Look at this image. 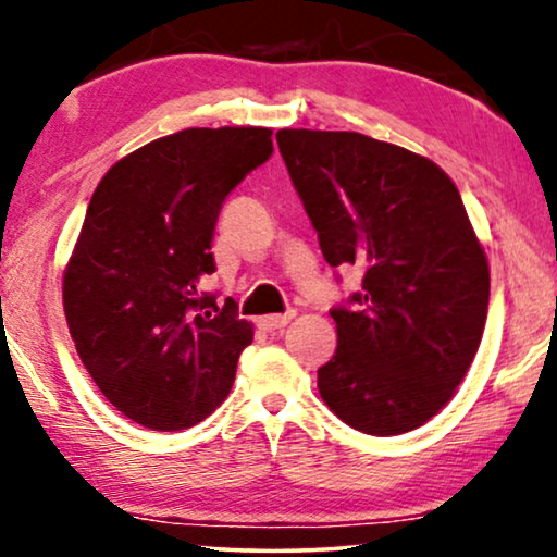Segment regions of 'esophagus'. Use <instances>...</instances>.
<instances>
[{
    "mask_svg": "<svg viewBox=\"0 0 557 557\" xmlns=\"http://www.w3.org/2000/svg\"><path fill=\"white\" fill-rule=\"evenodd\" d=\"M292 319H294V311H288V314H269L258 319V326H261L263 332H281L288 322H292Z\"/></svg>",
    "mask_w": 557,
    "mask_h": 557,
    "instance_id": "1",
    "label": "esophagus"
}]
</instances>
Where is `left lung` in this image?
Masks as SVG:
<instances>
[{
  "instance_id": "obj_1",
  "label": "left lung",
  "mask_w": 557,
  "mask_h": 557,
  "mask_svg": "<svg viewBox=\"0 0 557 557\" xmlns=\"http://www.w3.org/2000/svg\"><path fill=\"white\" fill-rule=\"evenodd\" d=\"M276 141L326 263L364 273L355 309H332L319 395L370 436L413 431L454 398L490 307L459 189L431 159L357 132L281 128Z\"/></svg>"
}]
</instances>
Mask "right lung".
Masks as SVG:
<instances>
[{
  "label": "right lung",
  "mask_w": 557,
  "mask_h": 557,
  "mask_svg": "<svg viewBox=\"0 0 557 557\" xmlns=\"http://www.w3.org/2000/svg\"><path fill=\"white\" fill-rule=\"evenodd\" d=\"M271 128H185L98 182L63 271L81 362L113 408L151 431L193 429L231 393L253 324L200 292L225 197L271 157Z\"/></svg>",
  "instance_id": "right-lung-1"
}]
</instances>
